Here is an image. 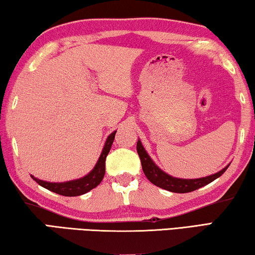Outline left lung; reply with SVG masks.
Listing matches in <instances>:
<instances>
[{"instance_id":"obj_1","label":"left lung","mask_w":255,"mask_h":255,"mask_svg":"<svg viewBox=\"0 0 255 255\" xmlns=\"http://www.w3.org/2000/svg\"><path fill=\"white\" fill-rule=\"evenodd\" d=\"M137 153L139 155L141 167H143V171L146 175V178H147L153 184L156 185V187L167 190V191H171V192H176V193L191 192L201 187H204L206 184H209L210 182H213L214 180L219 178V176H221L224 172L227 170V167L230 166V164H228L227 166H225L223 170L217 172V173L205 176V178L180 179V178H174V176L167 174L159 169L156 164L153 162V159L149 157V155L143 147L141 141L139 139L137 141Z\"/></svg>"}]
</instances>
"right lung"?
<instances>
[{"instance_id":"obj_1","label":"right lung","mask_w":255,"mask_h":255,"mask_svg":"<svg viewBox=\"0 0 255 255\" xmlns=\"http://www.w3.org/2000/svg\"><path fill=\"white\" fill-rule=\"evenodd\" d=\"M116 132H117V130L111 132L110 135L108 136L96 166L93 167V170L90 172L89 174H86L85 176H83V178L72 180V181H66V182H59V183L39 180L34 178L33 175H31V178L36 181L38 184L41 185V187L46 188L47 190H49V191L58 193L60 196L75 197V196L84 195V193L89 192L90 190H92L93 188H96L97 185L101 183L103 176H105V173H106V158H107V155L109 154L111 145L115 140Z\"/></svg>"}]
</instances>
